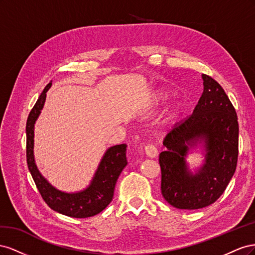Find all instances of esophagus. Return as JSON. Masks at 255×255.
Masks as SVG:
<instances>
[{
    "instance_id": "1",
    "label": "esophagus",
    "mask_w": 255,
    "mask_h": 255,
    "mask_svg": "<svg viewBox=\"0 0 255 255\" xmlns=\"http://www.w3.org/2000/svg\"><path fill=\"white\" fill-rule=\"evenodd\" d=\"M144 152H145V154H146V156L151 157V158L156 157L157 154H158V151H157V149H156V146L153 145V144L145 145Z\"/></svg>"
}]
</instances>
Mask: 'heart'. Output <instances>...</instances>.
<instances>
[{
    "label": "heart",
    "instance_id": "heart-1",
    "mask_svg": "<svg viewBox=\"0 0 255 255\" xmlns=\"http://www.w3.org/2000/svg\"><path fill=\"white\" fill-rule=\"evenodd\" d=\"M168 98H169L168 92H166L163 89H156V90H154V92L152 94L151 101H152V104H154V105H160V104L165 103L168 100ZM179 113H180V106L176 105L171 110L172 116L179 114Z\"/></svg>",
    "mask_w": 255,
    "mask_h": 255
}]
</instances>
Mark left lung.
I'll return each instance as SVG.
<instances>
[{"label":"left lung","instance_id":"8db88e82","mask_svg":"<svg viewBox=\"0 0 255 255\" xmlns=\"http://www.w3.org/2000/svg\"><path fill=\"white\" fill-rule=\"evenodd\" d=\"M203 92L194 113L169 132L159 154L161 195L180 210L211 205L226 190L238 157V122L234 106L220 85L202 74ZM202 143L205 164L194 175L186 160L188 151Z\"/></svg>","mask_w":255,"mask_h":255}]
</instances>
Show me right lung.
Wrapping results in <instances>:
<instances>
[{
    "mask_svg": "<svg viewBox=\"0 0 255 255\" xmlns=\"http://www.w3.org/2000/svg\"><path fill=\"white\" fill-rule=\"evenodd\" d=\"M50 82L38 98L26 121V161L28 170L42 199L53 211L73 218H88L101 213L114 197L118 177L128 165L127 144H117L107 149L89 186L79 192L68 194L53 187L38 170L34 158V127L45 102Z\"/></svg>",
    "mask_w": 255,
    "mask_h": 255,
    "instance_id": "1",
    "label": "right lung"
}]
</instances>
